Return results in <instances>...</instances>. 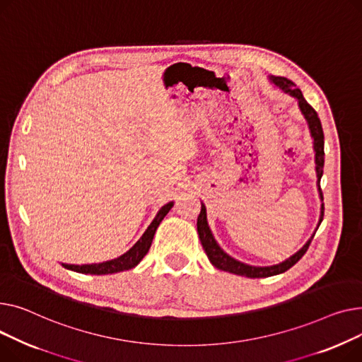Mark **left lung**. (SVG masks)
Returning a JSON list of instances; mask_svg holds the SVG:
<instances>
[{
    "label": "left lung",
    "instance_id": "left-lung-1",
    "mask_svg": "<svg viewBox=\"0 0 362 362\" xmlns=\"http://www.w3.org/2000/svg\"><path fill=\"white\" fill-rule=\"evenodd\" d=\"M270 83H273L276 88H279L284 93H288L289 96L295 98L298 100V106L300 111L304 115L308 129H310V134L313 139V148H314V162H315V174H317V188H318V196H320L322 202H323V194H322V188H320V180L323 177V166H325V134H323V129H322V122L320 118H318L317 112L314 111L313 106L304 99L303 93L300 89L295 88V84L286 78V77H281V76H269ZM323 214H325V204L322 203L320 207V218H318V223L315 230L320 226L322 221H323ZM314 230V233H315ZM197 232H199V238L200 243L207 254V257L210 260V263L214 264L216 269L223 270V272H229L233 274L238 276H245V278H269V276H274L286 272L288 269H291L296 262H298L305 251L308 250V245L311 243V240L314 238V233L310 237V240L298 250L295 254L286 260H284L279 264H273V266H251L247 263H243L240 260H235L233 257H230L229 254H226L221 245L218 244V241L215 240L214 233H211L209 223H207V214H206V206L204 203H202V210L200 215L197 218Z\"/></svg>",
    "mask_w": 362,
    "mask_h": 362
}]
</instances>
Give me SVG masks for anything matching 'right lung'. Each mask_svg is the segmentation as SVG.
Here are the masks:
<instances>
[{
	"mask_svg": "<svg viewBox=\"0 0 362 362\" xmlns=\"http://www.w3.org/2000/svg\"><path fill=\"white\" fill-rule=\"evenodd\" d=\"M174 202H169L165 206H162L158 211V215L155 216V219L152 221V223L147 226V229L144 230L143 235L140 237V240L129 250L127 252H124L122 256L114 259V260H108V262H103V263H95V264H66L62 263V266L77 272V273H89V274H112V273H118V272H124V270H129L136 267L143 257L147 254L148 248L152 245L153 237H155V232L159 226V223L162 222V219L168 215V211L173 209Z\"/></svg>",
	"mask_w": 362,
	"mask_h": 362,
	"instance_id": "right-lung-1",
	"label": "right lung"
}]
</instances>
